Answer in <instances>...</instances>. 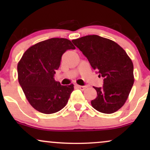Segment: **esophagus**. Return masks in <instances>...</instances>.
<instances>
[{"instance_id": "34e87169", "label": "esophagus", "mask_w": 150, "mask_h": 150, "mask_svg": "<svg viewBox=\"0 0 150 150\" xmlns=\"http://www.w3.org/2000/svg\"><path fill=\"white\" fill-rule=\"evenodd\" d=\"M76 87H77V88H79V89H80L81 90H85V89L87 88V86H80V85H76Z\"/></svg>"}]
</instances>
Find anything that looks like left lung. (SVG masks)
I'll use <instances>...</instances> for the list:
<instances>
[{
	"label": "left lung",
	"instance_id": "obj_1",
	"mask_svg": "<svg viewBox=\"0 0 150 150\" xmlns=\"http://www.w3.org/2000/svg\"><path fill=\"white\" fill-rule=\"evenodd\" d=\"M72 42L88 59L91 66L104 77L101 87H94L97 97L92 107L104 113L116 112L125 104L134 83L133 64L126 52L116 42L88 35Z\"/></svg>",
	"mask_w": 150,
	"mask_h": 150
}]
</instances>
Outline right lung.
Wrapping results in <instances>:
<instances>
[{
    "label": "right lung",
    "mask_w": 150,
    "mask_h": 150,
    "mask_svg": "<svg viewBox=\"0 0 150 150\" xmlns=\"http://www.w3.org/2000/svg\"><path fill=\"white\" fill-rule=\"evenodd\" d=\"M75 49L68 39L52 38L31 46L19 62V83L30 104L39 112H58L68 103L73 85H61L54 75L63 53Z\"/></svg>",
    "instance_id": "1"
}]
</instances>
